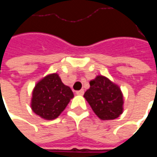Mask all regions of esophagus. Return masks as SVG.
Instances as JSON below:
<instances>
[{
    "label": "esophagus",
    "instance_id": "obj_1",
    "mask_svg": "<svg viewBox=\"0 0 157 157\" xmlns=\"http://www.w3.org/2000/svg\"><path fill=\"white\" fill-rule=\"evenodd\" d=\"M76 94L80 96L83 95V94H84V90H80V91H77V92H76Z\"/></svg>",
    "mask_w": 157,
    "mask_h": 157
}]
</instances>
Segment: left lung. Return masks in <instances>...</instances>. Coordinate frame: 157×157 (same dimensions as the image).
I'll return each mask as SVG.
<instances>
[{"instance_id": "left-lung-1", "label": "left lung", "mask_w": 157, "mask_h": 157, "mask_svg": "<svg viewBox=\"0 0 157 157\" xmlns=\"http://www.w3.org/2000/svg\"><path fill=\"white\" fill-rule=\"evenodd\" d=\"M84 98L102 120H112L124 112V95L117 84L104 75H98L90 81V88Z\"/></svg>"}]
</instances>
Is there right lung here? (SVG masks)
Returning a JSON list of instances; mask_svg holds the SVG:
<instances>
[{
	"label": "right lung",
	"mask_w": 157,
	"mask_h": 157,
	"mask_svg": "<svg viewBox=\"0 0 157 157\" xmlns=\"http://www.w3.org/2000/svg\"><path fill=\"white\" fill-rule=\"evenodd\" d=\"M73 98L71 87L62 82L57 73H52L35 84L30 106L33 112L40 118L53 120L60 115Z\"/></svg>",
	"instance_id": "1"
}]
</instances>
